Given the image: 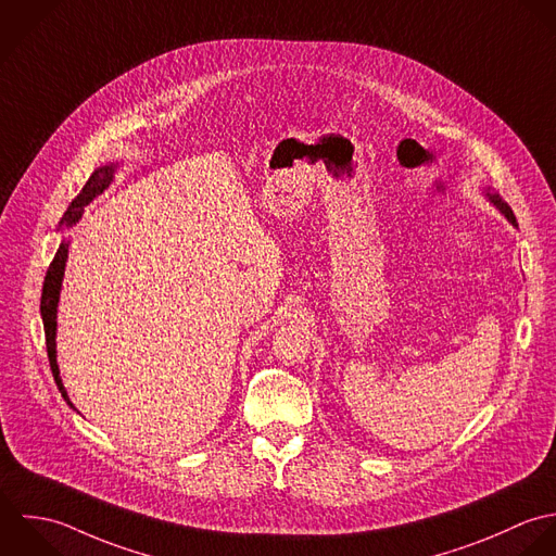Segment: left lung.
Returning a JSON list of instances; mask_svg holds the SVG:
<instances>
[{
  "label": "left lung",
  "instance_id": "1",
  "mask_svg": "<svg viewBox=\"0 0 556 556\" xmlns=\"http://www.w3.org/2000/svg\"><path fill=\"white\" fill-rule=\"evenodd\" d=\"M483 195H485V198H488V200H490V202H492V204H494V206H496V208L507 217V222H509L511 226H516V228H518V222H516V215H514L511 206H509V204H507V202H505V200H503V198H501L492 187H485V189H483Z\"/></svg>",
  "mask_w": 556,
  "mask_h": 556
}]
</instances>
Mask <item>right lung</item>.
Wrapping results in <instances>:
<instances>
[{"label": "right lung", "instance_id": "add662e5", "mask_svg": "<svg viewBox=\"0 0 556 556\" xmlns=\"http://www.w3.org/2000/svg\"><path fill=\"white\" fill-rule=\"evenodd\" d=\"M118 170V162H110L105 166H99L90 179L86 181V186L81 187V191L77 193V198L71 202V206L66 208V213L62 215L60 219V226L58 230H64V228H73L81 215H84V208L99 195L103 193L108 187L112 186L114 181V175ZM66 258H68V241L66 237H62V243L47 269V276H45V282H42V298H40V317H42V326H45V341H47V356H49V365H51V372H53V379H55V386L58 390L62 392L64 401L75 409V405L71 403L68 394H66V388L62 383V377H60V367H58V358H55V332H58V302H60V291H62V280H64V267H66Z\"/></svg>", "mask_w": 556, "mask_h": 556}]
</instances>
